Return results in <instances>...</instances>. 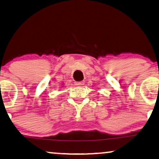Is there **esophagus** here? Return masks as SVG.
Here are the masks:
<instances>
[{
    "label": "esophagus",
    "instance_id": "1",
    "mask_svg": "<svg viewBox=\"0 0 159 159\" xmlns=\"http://www.w3.org/2000/svg\"><path fill=\"white\" fill-rule=\"evenodd\" d=\"M84 84V81H80V82H76L75 84L77 86H82Z\"/></svg>",
    "mask_w": 159,
    "mask_h": 159
}]
</instances>
